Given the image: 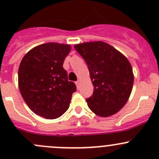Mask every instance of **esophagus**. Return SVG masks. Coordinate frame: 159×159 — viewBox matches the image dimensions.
<instances>
[{"label":"esophagus","instance_id":"obj_1","mask_svg":"<svg viewBox=\"0 0 159 159\" xmlns=\"http://www.w3.org/2000/svg\"><path fill=\"white\" fill-rule=\"evenodd\" d=\"M75 84H76L77 87L79 88V84H80V81H79V80H78V81H77L76 82H75Z\"/></svg>","mask_w":159,"mask_h":159}]
</instances>
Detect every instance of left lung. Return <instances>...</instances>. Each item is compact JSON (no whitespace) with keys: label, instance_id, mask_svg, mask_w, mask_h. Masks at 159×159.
I'll return each mask as SVG.
<instances>
[{"label":"left lung","instance_id":"obj_1","mask_svg":"<svg viewBox=\"0 0 159 159\" xmlns=\"http://www.w3.org/2000/svg\"><path fill=\"white\" fill-rule=\"evenodd\" d=\"M75 48L89 67L94 91L86 99L91 111L108 117L119 111L132 91L134 75L127 57L103 41L77 44Z\"/></svg>","mask_w":159,"mask_h":159}]
</instances>
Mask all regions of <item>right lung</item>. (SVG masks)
Here are the masks:
<instances>
[{
    "instance_id": "add662e5",
    "label": "right lung",
    "mask_w": 159,
    "mask_h": 159,
    "mask_svg": "<svg viewBox=\"0 0 159 159\" xmlns=\"http://www.w3.org/2000/svg\"><path fill=\"white\" fill-rule=\"evenodd\" d=\"M70 44L46 43L30 49L18 69V87L30 109L48 119L61 116L69 108L76 85L68 81L63 63Z\"/></svg>"
}]
</instances>
